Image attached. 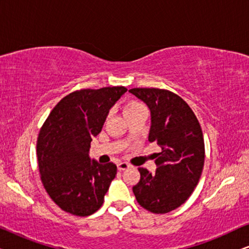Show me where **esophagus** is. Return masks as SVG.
Instances as JSON below:
<instances>
[{
  "mask_svg": "<svg viewBox=\"0 0 249 249\" xmlns=\"http://www.w3.org/2000/svg\"><path fill=\"white\" fill-rule=\"evenodd\" d=\"M129 168V164L127 162H120L118 163V170H120V171H124V170H127Z\"/></svg>",
  "mask_w": 249,
  "mask_h": 249,
  "instance_id": "esophagus-1",
  "label": "esophagus"
}]
</instances>
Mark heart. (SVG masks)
Here are the masks:
<instances>
[{
  "label": "heart",
  "instance_id": "heart-1",
  "mask_svg": "<svg viewBox=\"0 0 249 249\" xmlns=\"http://www.w3.org/2000/svg\"><path fill=\"white\" fill-rule=\"evenodd\" d=\"M141 108H144V105L138 103V102H129V103L124 107V113L125 115H129L132 112H136Z\"/></svg>",
  "mask_w": 249,
  "mask_h": 249
}]
</instances>
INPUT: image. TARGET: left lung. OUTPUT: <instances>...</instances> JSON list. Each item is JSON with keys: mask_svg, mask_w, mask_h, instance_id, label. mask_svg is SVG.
<instances>
[{"mask_svg": "<svg viewBox=\"0 0 249 249\" xmlns=\"http://www.w3.org/2000/svg\"><path fill=\"white\" fill-rule=\"evenodd\" d=\"M129 93L148 105L152 125L148 142H156L158 169L138 168L141 180L132 187L142 209L164 214L182 205L198 183L204 168L205 145L195 113L181 97L160 88H132Z\"/></svg>", "mask_w": 249, "mask_h": 249, "instance_id": "1", "label": "left lung"}]
</instances>
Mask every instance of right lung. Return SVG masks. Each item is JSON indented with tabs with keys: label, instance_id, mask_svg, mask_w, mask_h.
<instances>
[{
	"label": "right lung",
	"instance_id": "add662e5",
	"mask_svg": "<svg viewBox=\"0 0 249 249\" xmlns=\"http://www.w3.org/2000/svg\"><path fill=\"white\" fill-rule=\"evenodd\" d=\"M125 91L124 86L74 90L54 107L40 128L36 146L39 177L61 210L87 216L103 205L117 165L90 161L88 152L108 110Z\"/></svg>",
	"mask_w": 249,
	"mask_h": 249
}]
</instances>
